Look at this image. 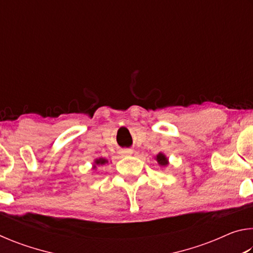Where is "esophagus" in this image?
Masks as SVG:
<instances>
[{"label": "esophagus", "instance_id": "obj_1", "mask_svg": "<svg viewBox=\"0 0 253 253\" xmlns=\"http://www.w3.org/2000/svg\"><path fill=\"white\" fill-rule=\"evenodd\" d=\"M122 154H123V155H130V154H132V149H130V148L123 149Z\"/></svg>", "mask_w": 253, "mask_h": 253}]
</instances>
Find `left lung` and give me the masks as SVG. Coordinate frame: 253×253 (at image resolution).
Returning <instances> with one entry per match:
<instances>
[{"mask_svg":"<svg viewBox=\"0 0 253 253\" xmlns=\"http://www.w3.org/2000/svg\"><path fill=\"white\" fill-rule=\"evenodd\" d=\"M156 161L158 162V164H160L161 166H166L169 164L168 158L165 157V155H163V154H158V155L156 156Z\"/></svg>","mask_w":253,"mask_h":253,"instance_id":"8db88e82","label":"left lung"}]
</instances>
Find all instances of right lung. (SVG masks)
<instances>
[{
	"mask_svg": "<svg viewBox=\"0 0 253 253\" xmlns=\"http://www.w3.org/2000/svg\"><path fill=\"white\" fill-rule=\"evenodd\" d=\"M107 163V160H105V158H99V160H96V164L97 165H104ZM96 168V166H95Z\"/></svg>",
	"mask_w": 253,
	"mask_h": 253,
	"instance_id": "obj_1",
	"label": "right lung"
}]
</instances>
